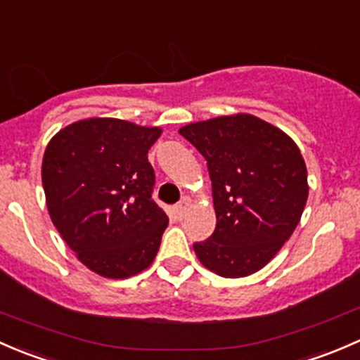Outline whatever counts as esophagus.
Wrapping results in <instances>:
<instances>
[{
    "label": "esophagus",
    "mask_w": 360,
    "mask_h": 360,
    "mask_svg": "<svg viewBox=\"0 0 360 360\" xmlns=\"http://www.w3.org/2000/svg\"><path fill=\"white\" fill-rule=\"evenodd\" d=\"M188 210V201L187 199H184V201H180L179 205H175V207H173V211H175V214L179 218H184L185 213H187Z\"/></svg>",
    "instance_id": "34e87169"
}]
</instances>
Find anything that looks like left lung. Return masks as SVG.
Listing matches in <instances>:
<instances>
[{
	"label": "left lung",
	"instance_id": "1",
	"mask_svg": "<svg viewBox=\"0 0 360 360\" xmlns=\"http://www.w3.org/2000/svg\"><path fill=\"white\" fill-rule=\"evenodd\" d=\"M207 162L217 227L194 243L199 262L221 277L263 269L290 239L309 198L300 149L276 126L251 114L180 128Z\"/></svg>",
	"mask_w": 360,
	"mask_h": 360
}]
</instances>
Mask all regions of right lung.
I'll use <instances>...</instances> for the list:
<instances>
[{
    "mask_svg": "<svg viewBox=\"0 0 360 360\" xmlns=\"http://www.w3.org/2000/svg\"><path fill=\"white\" fill-rule=\"evenodd\" d=\"M161 128L91 117L60 129L43 158L48 213L81 263L126 279L153 263L168 217L147 153Z\"/></svg>",
    "mask_w": 360,
    "mask_h": 360,
    "instance_id": "1",
    "label": "right lung"
}]
</instances>
